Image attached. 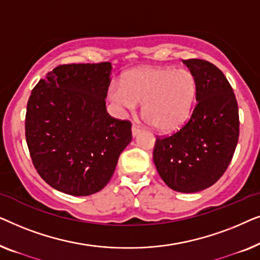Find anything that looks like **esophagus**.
<instances>
[{
	"mask_svg": "<svg viewBox=\"0 0 260 260\" xmlns=\"http://www.w3.org/2000/svg\"><path fill=\"white\" fill-rule=\"evenodd\" d=\"M131 133H133V137H137V135L141 133L140 126L136 125V124H133V127H131Z\"/></svg>",
	"mask_w": 260,
	"mask_h": 260,
	"instance_id": "esophagus-1",
	"label": "esophagus"
}]
</instances>
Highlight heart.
<instances>
[{"instance_id":"heart-1","label":"heart","mask_w":260,"mask_h":260,"mask_svg":"<svg viewBox=\"0 0 260 260\" xmlns=\"http://www.w3.org/2000/svg\"><path fill=\"white\" fill-rule=\"evenodd\" d=\"M197 79L188 70L140 67L112 84L109 101L122 113L136 111L143 103L144 119L159 131L180 129L189 118L197 98Z\"/></svg>"}]
</instances>
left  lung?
<instances>
[{"instance_id": "left-lung-1", "label": "left lung", "mask_w": 260, "mask_h": 260, "mask_svg": "<svg viewBox=\"0 0 260 260\" xmlns=\"http://www.w3.org/2000/svg\"><path fill=\"white\" fill-rule=\"evenodd\" d=\"M197 79V105L175 134L157 138L156 169L173 190L197 193L214 184L229 167L239 138V115L232 87L213 63L183 60Z\"/></svg>"}]
</instances>
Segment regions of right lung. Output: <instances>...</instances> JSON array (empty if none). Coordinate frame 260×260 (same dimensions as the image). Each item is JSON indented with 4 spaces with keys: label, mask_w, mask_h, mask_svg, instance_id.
<instances>
[{
    "label": "right lung",
    "mask_w": 260,
    "mask_h": 260,
    "mask_svg": "<svg viewBox=\"0 0 260 260\" xmlns=\"http://www.w3.org/2000/svg\"><path fill=\"white\" fill-rule=\"evenodd\" d=\"M111 62L60 65L33 88L26 141L33 165L54 189L86 197L104 188L131 142V124L106 112Z\"/></svg>",
    "instance_id": "1"
}]
</instances>
